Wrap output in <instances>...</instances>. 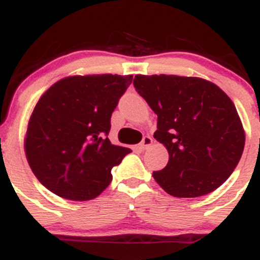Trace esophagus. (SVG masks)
<instances>
[{
	"label": "esophagus",
	"mask_w": 260,
	"mask_h": 260,
	"mask_svg": "<svg viewBox=\"0 0 260 260\" xmlns=\"http://www.w3.org/2000/svg\"><path fill=\"white\" fill-rule=\"evenodd\" d=\"M152 143H153L152 138L148 137V136H146V137L142 140V142L140 143V148H141V150H146V148L150 147V146L152 145Z\"/></svg>",
	"instance_id": "1"
}]
</instances>
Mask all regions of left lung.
I'll use <instances>...</instances> for the list:
<instances>
[{
  "mask_svg": "<svg viewBox=\"0 0 260 260\" xmlns=\"http://www.w3.org/2000/svg\"><path fill=\"white\" fill-rule=\"evenodd\" d=\"M138 94L157 115L156 141L168 165L152 176L168 194L201 197L222 185L238 165L245 131L233 100L213 82L176 75H136Z\"/></svg>",
  "mask_w": 260,
  "mask_h": 260,
  "instance_id": "obj_1",
  "label": "left lung"
}]
</instances>
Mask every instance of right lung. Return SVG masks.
Here are the masks:
<instances>
[{
	"mask_svg": "<svg viewBox=\"0 0 260 260\" xmlns=\"http://www.w3.org/2000/svg\"><path fill=\"white\" fill-rule=\"evenodd\" d=\"M133 75L67 76L53 84L32 109L25 133L27 162L58 197L94 200L112 181V169L129 148L112 145L110 117Z\"/></svg>",
	"mask_w": 260,
	"mask_h": 260,
	"instance_id": "obj_1",
	"label": "right lung"
}]
</instances>
